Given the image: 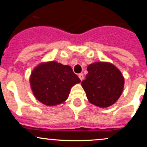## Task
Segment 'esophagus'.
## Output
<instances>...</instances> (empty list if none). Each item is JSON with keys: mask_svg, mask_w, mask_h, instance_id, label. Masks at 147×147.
I'll return each mask as SVG.
<instances>
[{"mask_svg": "<svg viewBox=\"0 0 147 147\" xmlns=\"http://www.w3.org/2000/svg\"><path fill=\"white\" fill-rule=\"evenodd\" d=\"M79 79H81V81H82L83 80V79H84V75L82 73H80V74H79Z\"/></svg>", "mask_w": 147, "mask_h": 147, "instance_id": "esophagus-1", "label": "esophagus"}]
</instances>
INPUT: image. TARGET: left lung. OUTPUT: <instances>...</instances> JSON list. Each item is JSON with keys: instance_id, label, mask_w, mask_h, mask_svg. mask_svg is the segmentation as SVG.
I'll list each match as a JSON object with an SVG mask.
<instances>
[{"instance_id": "obj_1", "label": "left lung", "mask_w": 147, "mask_h": 147, "mask_svg": "<svg viewBox=\"0 0 147 147\" xmlns=\"http://www.w3.org/2000/svg\"><path fill=\"white\" fill-rule=\"evenodd\" d=\"M82 86L89 102L100 108L109 107L119 98L124 86L122 74L113 64L95 62L87 67Z\"/></svg>"}]
</instances>
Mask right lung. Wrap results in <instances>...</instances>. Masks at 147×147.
Listing matches in <instances>:
<instances>
[{
  "label": "right lung",
  "mask_w": 147,
  "mask_h": 147,
  "mask_svg": "<svg viewBox=\"0 0 147 147\" xmlns=\"http://www.w3.org/2000/svg\"><path fill=\"white\" fill-rule=\"evenodd\" d=\"M80 82L71 67L54 61L37 65L30 79L34 97L48 106L63 103L68 99L71 88Z\"/></svg>",
  "instance_id": "obj_1"
}]
</instances>
